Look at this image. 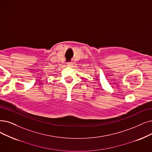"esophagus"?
Here are the masks:
<instances>
[{
  "label": "esophagus",
  "instance_id": "1",
  "mask_svg": "<svg viewBox=\"0 0 152 152\" xmlns=\"http://www.w3.org/2000/svg\"><path fill=\"white\" fill-rule=\"evenodd\" d=\"M73 64H73L72 62H68L67 65H68V66H72Z\"/></svg>",
  "mask_w": 152,
  "mask_h": 152
}]
</instances>
